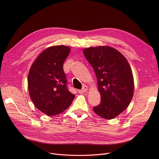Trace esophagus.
Returning <instances> with one entry per match:
<instances>
[{"label": "esophagus", "mask_w": 159, "mask_h": 159, "mask_svg": "<svg viewBox=\"0 0 159 159\" xmlns=\"http://www.w3.org/2000/svg\"><path fill=\"white\" fill-rule=\"evenodd\" d=\"M86 91H88V86H83L82 89L78 90V92L79 93H84V92H86Z\"/></svg>", "instance_id": "obj_1"}]
</instances>
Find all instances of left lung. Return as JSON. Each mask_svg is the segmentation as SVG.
Masks as SVG:
<instances>
[{
  "mask_svg": "<svg viewBox=\"0 0 159 159\" xmlns=\"http://www.w3.org/2000/svg\"><path fill=\"white\" fill-rule=\"evenodd\" d=\"M83 53L95 72L101 96L93 111L102 118L113 119L128 107L134 93L129 62L118 50L107 46L87 48Z\"/></svg>",
  "mask_w": 159,
  "mask_h": 159,
  "instance_id": "left-lung-1",
  "label": "left lung"
}]
</instances>
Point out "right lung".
Instances as JSON below:
<instances>
[{
  "label": "right lung",
  "mask_w": 159,
  "mask_h": 159,
  "mask_svg": "<svg viewBox=\"0 0 159 159\" xmlns=\"http://www.w3.org/2000/svg\"><path fill=\"white\" fill-rule=\"evenodd\" d=\"M64 45L49 47L33 62L28 77L30 98L48 116L62 113L72 103L75 95L67 89L63 64L70 53Z\"/></svg>",
  "instance_id": "add662e5"
}]
</instances>
